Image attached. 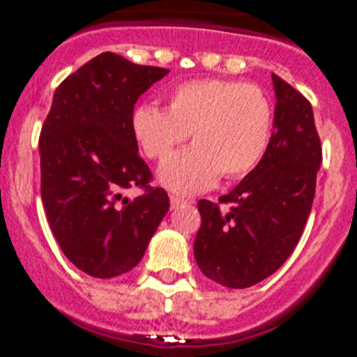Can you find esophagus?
I'll use <instances>...</instances> for the list:
<instances>
[{
    "mask_svg": "<svg viewBox=\"0 0 357 357\" xmlns=\"http://www.w3.org/2000/svg\"><path fill=\"white\" fill-rule=\"evenodd\" d=\"M169 202H172V208H178V206L185 204V200L181 199V197H176V195L169 197Z\"/></svg>",
    "mask_w": 357,
    "mask_h": 357,
    "instance_id": "1",
    "label": "esophagus"
}]
</instances>
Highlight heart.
<instances>
[{
  "instance_id": "b5f03b06",
  "label": "heart",
  "mask_w": 357,
  "mask_h": 357,
  "mask_svg": "<svg viewBox=\"0 0 357 357\" xmlns=\"http://www.w3.org/2000/svg\"><path fill=\"white\" fill-rule=\"evenodd\" d=\"M272 102L261 87L235 79L206 78L176 85L167 109L138 105L132 135L149 158H164L191 138L195 146L162 162L158 181L175 193L193 195L225 178L248 175L270 144Z\"/></svg>"
}]
</instances>
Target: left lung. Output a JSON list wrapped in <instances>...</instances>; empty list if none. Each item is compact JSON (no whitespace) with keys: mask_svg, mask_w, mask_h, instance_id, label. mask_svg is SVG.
Here are the masks:
<instances>
[{"mask_svg":"<svg viewBox=\"0 0 357 357\" xmlns=\"http://www.w3.org/2000/svg\"><path fill=\"white\" fill-rule=\"evenodd\" d=\"M273 132L263 160L219 199L199 200L195 261L206 278L248 288L278 272L301 238L316 195L321 142L310 102L278 75Z\"/></svg>","mask_w":357,"mask_h":357,"instance_id":"1","label":"left lung"}]
</instances>
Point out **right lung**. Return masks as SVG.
Masks as SVG:
<instances>
[{
  "mask_svg": "<svg viewBox=\"0 0 357 357\" xmlns=\"http://www.w3.org/2000/svg\"><path fill=\"white\" fill-rule=\"evenodd\" d=\"M167 73L102 52L61 82L41 128L47 220L66 257L91 278L137 266L169 210L166 191L149 185L131 129L138 96ZM132 185L143 195L122 199Z\"/></svg>",
  "mask_w": 357,
  "mask_h": 357,
  "instance_id": "1",
  "label": "right lung"
}]
</instances>
